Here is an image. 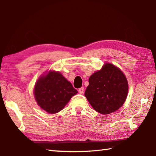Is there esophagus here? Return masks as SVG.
I'll return each instance as SVG.
<instances>
[{
  "mask_svg": "<svg viewBox=\"0 0 156 156\" xmlns=\"http://www.w3.org/2000/svg\"><path fill=\"white\" fill-rule=\"evenodd\" d=\"M78 91H79V93H81V94H82V93H83V92H84V88L83 87L79 88Z\"/></svg>",
  "mask_w": 156,
  "mask_h": 156,
  "instance_id": "obj_1",
  "label": "esophagus"
}]
</instances>
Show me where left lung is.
<instances>
[{
	"instance_id": "1",
	"label": "left lung",
	"mask_w": 156,
	"mask_h": 156,
	"mask_svg": "<svg viewBox=\"0 0 156 156\" xmlns=\"http://www.w3.org/2000/svg\"><path fill=\"white\" fill-rule=\"evenodd\" d=\"M127 93L126 75L119 68L105 63L100 70L90 76L85 96L96 112L107 115L123 105Z\"/></svg>"
}]
</instances>
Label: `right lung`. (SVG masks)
<instances>
[{"label":"right lung","instance_id":"1","mask_svg":"<svg viewBox=\"0 0 156 156\" xmlns=\"http://www.w3.org/2000/svg\"><path fill=\"white\" fill-rule=\"evenodd\" d=\"M78 91L60 72L49 71L38 79L34 96L41 109L53 114L59 112Z\"/></svg>","mask_w":156,"mask_h":156}]
</instances>
